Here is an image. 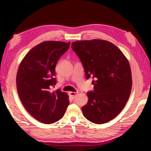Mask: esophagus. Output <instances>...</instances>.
<instances>
[{
    "instance_id": "34e87169",
    "label": "esophagus",
    "mask_w": 151,
    "mask_h": 151,
    "mask_svg": "<svg viewBox=\"0 0 151 151\" xmlns=\"http://www.w3.org/2000/svg\"><path fill=\"white\" fill-rule=\"evenodd\" d=\"M77 93H75V92H69V96L72 98V99H74L75 97L76 96Z\"/></svg>"
}]
</instances>
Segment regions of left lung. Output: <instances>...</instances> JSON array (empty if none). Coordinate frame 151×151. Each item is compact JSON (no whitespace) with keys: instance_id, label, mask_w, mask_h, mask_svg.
<instances>
[{"instance_id":"1","label":"left lung","mask_w":151,"mask_h":151,"mask_svg":"<svg viewBox=\"0 0 151 151\" xmlns=\"http://www.w3.org/2000/svg\"><path fill=\"white\" fill-rule=\"evenodd\" d=\"M71 45L83 65L86 79H93L94 90L87 93L88 102L82 107L84 116L96 124L111 120L130 96L132 81L129 61L108 41H77Z\"/></svg>"}]
</instances>
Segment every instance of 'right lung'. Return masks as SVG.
<instances>
[{
	"mask_svg": "<svg viewBox=\"0 0 151 151\" xmlns=\"http://www.w3.org/2000/svg\"><path fill=\"white\" fill-rule=\"evenodd\" d=\"M70 42L47 41L34 47L21 62L16 76L22 104L39 122L51 124L60 120L69 104L68 96L50 88L57 83L55 66L69 48Z\"/></svg>",
	"mask_w": 151,
	"mask_h": 151,
	"instance_id": "right-lung-1",
	"label": "right lung"
}]
</instances>
